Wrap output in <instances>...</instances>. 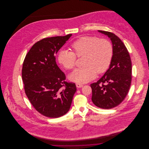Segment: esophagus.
Returning a JSON list of instances; mask_svg holds the SVG:
<instances>
[{
  "instance_id": "esophagus-1",
  "label": "esophagus",
  "mask_w": 149,
  "mask_h": 149,
  "mask_svg": "<svg viewBox=\"0 0 149 149\" xmlns=\"http://www.w3.org/2000/svg\"><path fill=\"white\" fill-rule=\"evenodd\" d=\"M76 86H77V88H81V87H83L84 85H83V84H80V83H76Z\"/></svg>"
}]
</instances>
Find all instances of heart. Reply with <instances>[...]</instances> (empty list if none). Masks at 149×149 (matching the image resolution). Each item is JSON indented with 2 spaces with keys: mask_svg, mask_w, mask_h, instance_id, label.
Listing matches in <instances>:
<instances>
[{
  "mask_svg": "<svg viewBox=\"0 0 149 149\" xmlns=\"http://www.w3.org/2000/svg\"><path fill=\"white\" fill-rule=\"evenodd\" d=\"M73 52L61 49L58 55L60 64L68 70L73 69L77 56H84L83 67L76 70L70 76L72 80L85 83L93 80L99 74L106 72L111 63L113 50L108 40L99 39L95 36H84L76 40L71 45Z\"/></svg>",
  "mask_w": 149,
  "mask_h": 149,
  "instance_id": "b5f03b06",
  "label": "heart"
}]
</instances>
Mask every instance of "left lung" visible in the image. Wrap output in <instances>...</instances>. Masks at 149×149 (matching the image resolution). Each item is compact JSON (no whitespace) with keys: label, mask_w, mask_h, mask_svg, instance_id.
Wrapping results in <instances>:
<instances>
[{"label":"left lung","mask_w":149,"mask_h":149,"mask_svg":"<svg viewBox=\"0 0 149 149\" xmlns=\"http://www.w3.org/2000/svg\"><path fill=\"white\" fill-rule=\"evenodd\" d=\"M99 31L110 38L113 54L104 76L91 84L92 101L99 108L110 109L119 105L127 95L132 80V64L126 46L117 36L109 31Z\"/></svg>","instance_id":"left-lung-1"}]
</instances>
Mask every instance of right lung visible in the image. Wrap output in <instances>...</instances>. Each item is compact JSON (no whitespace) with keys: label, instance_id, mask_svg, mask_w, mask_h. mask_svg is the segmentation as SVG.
Returning <instances> with one entry per match:
<instances>
[{"label":"right lung","instance_id":"obj_1","mask_svg":"<svg viewBox=\"0 0 149 149\" xmlns=\"http://www.w3.org/2000/svg\"><path fill=\"white\" fill-rule=\"evenodd\" d=\"M72 34L45 38L33 45L22 66L25 93L34 108L51 118L63 116L70 109L76 86L67 82L56 62V54Z\"/></svg>","mask_w":149,"mask_h":149}]
</instances>
